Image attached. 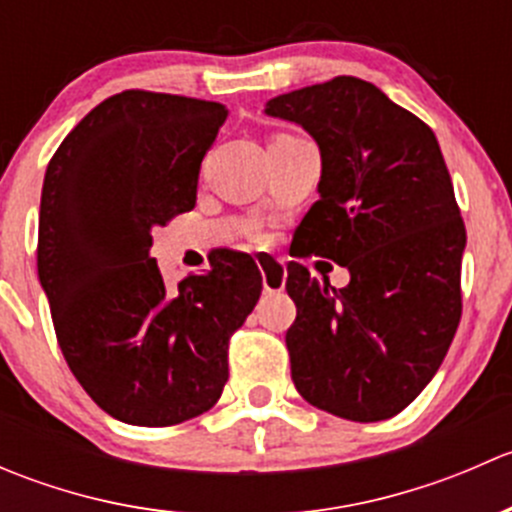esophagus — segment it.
<instances>
[{"mask_svg": "<svg viewBox=\"0 0 512 512\" xmlns=\"http://www.w3.org/2000/svg\"><path fill=\"white\" fill-rule=\"evenodd\" d=\"M257 267L262 272V287H265V292H282L285 289L287 270L277 257L260 255L257 257Z\"/></svg>", "mask_w": 512, "mask_h": 512, "instance_id": "esophagus-1", "label": "esophagus"}]
</instances>
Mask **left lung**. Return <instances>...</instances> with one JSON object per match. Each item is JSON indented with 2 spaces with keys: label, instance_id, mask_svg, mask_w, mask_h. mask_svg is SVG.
Listing matches in <instances>:
<instances>
[{
  "label": "left lung",
  "instance_id": "1",
  "mask_svg": "<svg viewBox=\"0 0 512 512\" xmlns=\"http://www.w3.org/2000/svg\"><path fill=\"white\" fill-rule=\"evenodd\" d=\"M265 113L299 123L322 153L299 257L349 270L334 289L287 265L292 381L317 409L384 421L426 389L461 322L466 225L446 160L421 118L356 76L270 98Z\"/></svg>",
  "mask_w": 512,
  "mask_h": 512
}]
</instances>
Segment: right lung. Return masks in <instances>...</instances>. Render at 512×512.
I'll use <instances>...</instances> for the list:
<instances>
[{
  "label": "right lung",
  "mask_w": 512,
  "mask_h": 512,
  "mask_svg": "<svg viewBox=\"0 0 512 512\" xmlns=\"http://www.w3.org/2000/svg\"><path fill=\"white\" fill-rule=\"evenodd\" d=\"M223 103L121 91L86 113L44 175L39 282L56 339L86 394L131 426H175L213 409L227 344L255 309L262 275L223 250L168 289L153 230L195 208Z\"/></svg>",
  "instance_id": "add662e5"
}]
</instances>
